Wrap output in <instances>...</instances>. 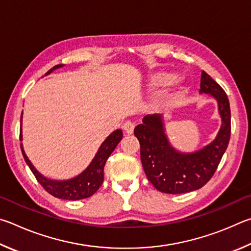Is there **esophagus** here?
<instances>
[{
	"instance_id": "1",
	"label": "esophagus",
	"mask_w": 251,
	"mask_h": 251,
	"mask_svg": "<svg viewBox=\"0 0 251 251\" xmlns=\"http://www.w3.org/2000/svg\"><path fill=\"white\" fill-rule=\"evenodd\" d=\"M122 128H123V130H125V132L126 134H132L133 130H134V123L131 121H126L125 125L122 126Z\"/></svg>"
}]
</instances>
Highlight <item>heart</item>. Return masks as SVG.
<instances>
[{"label":"heart","instance_id":"b5f03b06","mask_svg":"<svg viewBox=\"0 0 251 251\" xmlns=\"http://www.w3.org/2000/svg\"><path fill=\"white\" fill-rule=\"evenodd\" d=\"M169 82L172 86L178 87L181 86V83L183 82V79L179 76H173L172 74L168 72H157L155 74H153L150 79H149V86L154 88L164 86Z\"/></svg>","mask_w":251,"mask_h":251}]
</instances>
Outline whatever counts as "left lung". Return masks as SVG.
<instances>
[{
    "label": "left lung",
    "mask_w": 251,
    "mask_h": 251,
    "mask_svg": "<svg viewBox=\"0 0 251 251\" xmlns=\"http://www.w3.org/2000/svg\"><path fill=\"white\" fill-rule=\"evenodd\" d=\"M200 94L217 101L222 126L207 146L194 152H181L170 143L163 116L148 114L135 126L140 154L147 177L156 190L168 194H182L203 187L217 170L230 139V105L226 92L206 74L201 76Z\"/></svg>",
    "instance_id": "1"
}]
</instances>
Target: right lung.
Instances as JSON below:
<instances>
[{
    "label": "right lung",
    "instance_id": "obj_1",
    "mask_svg": "<svg viewBox=\"0 0 251 251\" xmlns=\"http://www.w3.org/2000/svg\"><path fill=\"white\" fill-rule=\"evenodd\" d=\"M64 67V65H56L50 70L45 74V76L51 74L54 70ZM22 121H23V111L21 116V131H20V140L23 141V133H22ZM122 130L118 129L105 138L104 141L101 143L98 151L90 164L82 171L80 174L76 175L75 177L68 179H51L46 176H44L38 171L35 169V166L32 164V162L26 155L24 151L23 143H21V150L23 153L24 160L28 168L35 175L39 184L50 193V195L57 197L61 200H69V201H78L83 200L87 197H90L98 191V188L101 186L103 182V169L104 164L107 162L108 157L113 152L114 149L117 148L118 143L122 140Z\"/></svg>",
    "mask_w": 251,
    "mask_h": 251
}]
</instances>
